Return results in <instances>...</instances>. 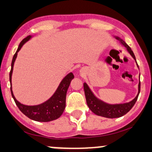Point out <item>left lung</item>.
Returning a JSON list of instances; mask_svg holds the SVG:
<instances>
[{
    "label": "left lung",
    "mask_w": 152,
    "mask_h": 152,
    "mask_svg": "<svg viewBox=\"0 0 152 152\" xmlns=\"http://www.w3.org/2000/svg\"><path fill=\"white\" fill-rule=\"evenodd\" d=\"M114 37L117 41H119V43L123 46L126 48V50L130 55L132 57V58L135 59L136 64L138 68V64L137 62H136L135 56L134 55L133 52L131 50V48L126 44L124 40L121 39L119 36H114ZM140 77V76H139ZM83 88H84V92H85L86 102L89 109L91 110L94 114L97 115V116H100L102 117H106V118H119L124 116L129 111L130 109L132 108L134 106L136 101H137L138 95H139L140 92V80L139 78V84H138V93L136 95V97L132 100L130 101L129 102L126 103H121V104H109L107 102H105L102 99H99L95 96V94L93 93L91 89H90L89 86L86 83H83Z\"/></svg>",
    "instance_id": "obj_1"
}]
</instances>
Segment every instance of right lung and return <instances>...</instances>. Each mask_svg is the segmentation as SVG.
I'll return each instance as SVG.
<instances>
[{
    "mask_svg": "<svg viewBox=\"0 0 152 152\" xmlns=\"http://www.w3.org/2000/svg\"><path fill=\"white\" fill-rule=\"evenodd\" d=\"M33 37V36H28L27 37L23 39L19 45L16 53L13 56L12 64H11V70L10 72V91L12 94V98L14 99L15 104L20 110L31 120L39 122H49L51 121L56 120L62 114L66 107V95L69 86L72 80L74 78L72 72L69 73L66 76H65L62 81L60 82L57 90L54 93L53 95L50 98L44 102L37 105H26L20 102L15 98L12 91V75L13 72V67L16 58L17 53L20 50L22 46L25 43L29 41Z\"/></svg>",
    "mask_w": 152,
    "mask_h": 152,
    "instance_id": "add662e5",
    "label": "right lung"
}]
</instances>
